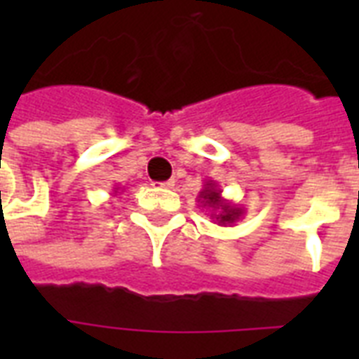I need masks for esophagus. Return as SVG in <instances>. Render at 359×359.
<instances>
[{
  "label": "esophagus",
  "mask_w": 359,
  "mask_h": 359,
  "mask_svg": "<svg viewBox=\"0 0 359 359\" xmlns=\"http://www.w3.org/2000/svg\"><path fill=\"white\" fill-rule=\"evenodd\" d=\"M160 188H173L175 186V180L173 179H169V180H165V182H160Z\"/></svg>",
  "instance_id": "obj_1"
}]
</instances>
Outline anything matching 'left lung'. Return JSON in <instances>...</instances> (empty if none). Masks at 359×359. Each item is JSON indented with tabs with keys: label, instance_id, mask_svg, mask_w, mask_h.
I'll list each match as a JSON object with an SVG mask.
<instances>
[{
	"label": "left lung",
	"instance_id": "obj_1",
	"mask_svg": "<svg viewBox=\"0 0 359 359\" xmlns=\"http://www.w3.org/2000/svg\"><path fill=\"white\" fill-rule=\"evenodd\" d=\"M197 203H201L199 207L207 208L210 212V218L214 224L218 225H235L238 219L244 218L245 210L242 207H236L235 203L227 201L222 197V190L216 180H207L203 184V190L197 194Z\"/></svg>",
	"mask_w": 359,
	"mask_h": 359
}]
</instances>
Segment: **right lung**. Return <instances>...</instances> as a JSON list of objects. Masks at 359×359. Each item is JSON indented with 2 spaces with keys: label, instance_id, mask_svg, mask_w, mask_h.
<instances>
[{
  "label": "right lung",
  "instance_id": "add662e5",
  "mask_svg": "<svg viewBox=\"0 0 359 359\" xmlns=\"http://www.w3.org/2000/svg\"><path fill=\"white\" fill-rule=\"evenodd\" d=\"M119 190H121L119 186H115V188H114V191H111V196H117V194H119Z\"/></svg>",
  "mask_w": 359,
  "mask_h": 359
}]
</instances>
